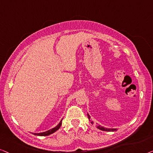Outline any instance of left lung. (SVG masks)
<instances>
[{
    "label": "left lung",
    "mask_w": 153,
    "mask_h": 153,
    "mask_svg": "<svg viewBox=\"0 0 153 153\" xmlns=\"http://www.w3.org/2000/svg\"><path fill=\"white\" fill-rule=\"evenodd\" d=\"M88 116V118H89V119H90V116L89 114H87ZM91 123L92 124H94V122L91 121ZM96 128L100 129V130H102V131H108V132H111V131H114V130H117V129H107V128H103V127H101L100 126H96Z\"/></svg>",
    "instance_id": "1"
}]
</instances>
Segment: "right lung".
Returning a JSON list of instances; mask_svg holds the SVG:
<instances>
[{"instance_id":"add662e5","label":"right lung","mask_w":153,"mask_h":153,"mask_svg":"<svg viewBox=\"0 0 153 153\" xmlns=\"http://www.w3.org/2000/svg\"><path fill=\"white\" fill-rule=\"evenodd\" d=\"M62 119L61 120V121L59 122V123L57 125V126L55 127L54 128L51 129L50 130H48L46 131V132H41V133H34V135H36V136H48V135H50L51 134H53V133H54L55 131H57L58 129L60 128V126H61L62 125Z\"/></svg>"}]
</instances>
